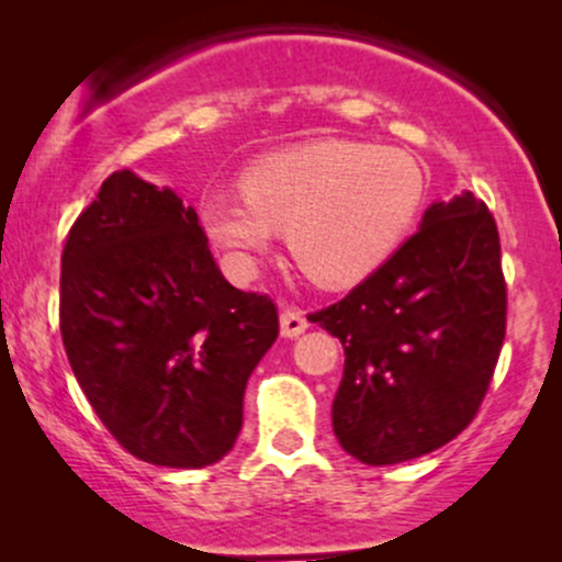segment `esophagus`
Masks as SVG:
<instances>
[{"label": "esophagus", "instance_id": "34e87169", "mask_svg": "<svg viewBox=\"0 0 562 562\" xmlns=\"http://www.w3.org/2000/svg\"><path fill=\"white\" fill-rule=\"evenodd\" d=\"M307 326H310L307 315H304L299 307H285V310H282V315H280L282 337H288V339L299 337V334H304V328H307Z\"/></svg>", "mask_w": 562, "mask_h": 562}]
</instances>
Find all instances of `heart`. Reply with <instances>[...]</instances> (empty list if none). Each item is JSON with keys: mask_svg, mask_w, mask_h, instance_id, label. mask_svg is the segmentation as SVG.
<instances>
[{"mask_svg": "<svg viewBox=\"0 0 562 562\" xmlns=\"http://www.w3.org/2000/svg\"><path fill=\"white\" fill-rule=\"evenodd\" d=\"M245 195L201 201V225L234 271L247 274L288 231L304 274L348 288L391 258L424 203L416 157L361 140H313L271 155L241 176Z\"/></svg>", "mask_w": 562, "mask_h": 562, "instance_id": "1", "label": "heart"}]
</instances>
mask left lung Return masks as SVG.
<instances>
[{
  "label": "left lung",
  "instance_id": "left-lung-1",
  "mask_svg": "<svg viewBox=\"0 0 562 562\" xmlns=\"http://www.w3.org/2000/svg\"><path fill=\"white\" fill-rule=\"evenodd\" d=\"M310 321L345 348L331 424L350 457L440 449L479 413L506 337L495 217L473 192L435 201L386 263Z\"/></svg>",
  "mask_w": 562,
  "mask_h": 562
}]
</instances>
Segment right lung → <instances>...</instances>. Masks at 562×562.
I'll list each match as a JSON object with an SVG mask.
<instances>
[{
	"label": "right lung",
	"instance_id": "right-lung-1",
	"mask_svg": "<svg viewBox=\"0 0 562 562\" xmlns=\"http://www.w3.org/2000/svg\"><path fill=\"white\" fill-rule=\"evenodd\" d=\"M59 328L78 386L122 449L206 468L239 438L247 381L280 317L269 296L225 280L195 209L116 171L67 234Z\"/></svg>",
	"mask_w": 562,
	"mask_h": 562
}]
</instances>
